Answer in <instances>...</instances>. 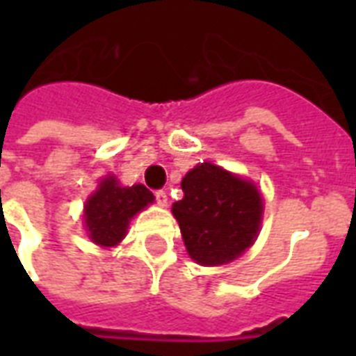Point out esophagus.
Listing matches in <instances>:
<instances>
[{
    "mask_svg": "<svg viewBox=\"0 0 356 356\" xmlns=\"http://www.w3.org/2000/svg\"><path fill=\"white\" fill-rule=\"evenodd\" d=\"M155 200L156 203L161 207H166L168 205V195L166 192H162V190H159V192H155Z\"/></svg>",
    "mask_w": 356,
    "mask_h": 356,
    "instance_id": "34e87169",
    "label": "esophagus"
}]
</instances>
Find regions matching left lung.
<instances>
[{
    "mask_svg": "<svg viewBox=\"0 0 356 356\" xmlns=\"http://www.w3.org/2000/svg\"><path fill=\"white\" fill-rule=\"evenodd\" d=\"M181 188L183 200L173 203L172 212L197 264H227L253 245L264 207L251 181L201 162L184 175Z\"/></svg>",
    "mask_w": 356,
    "mask_h": 356,
    "instance_id": "left-lung-1",
    "label": "left lung"
}]
</instances>
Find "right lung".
I'll list each match as a JSON object with an SVG mask.
<instances>
[{"instance_id":"obj_1","label":"right lung","mask_w":356,"mask_h":356,"mask_svg":"<svg viewBox=\"0 0 356 356\" xmlns=\"http://www.w3.org/2000/svg\"><path fill=\"white\" fill-rule=\"evenodd\" d=\"M155 201L144 184L120 186L118 179L108 175L85 203V227L88 238L102 248H114L127 233L129 222L136 212Z\"/></svg>"}]
</instances>
